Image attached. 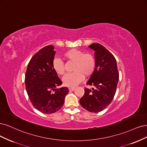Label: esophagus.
Wrapping results in <instances>:
<instances>
[{
  "instance_id": "obj_1",
  "label": "esophagus",
  "mask_w": 147,
  "mask_h": 147,
  "mask_svg": "<svg viewBox=\"0 0 147 147\" xmlns=\"http://www.w3.org/2000/svg\"><path fill=\"white\" fill-rule=\"evenodd\" d=\"M74 90H75L74 87H70V88H69V91H74Z\"/></svg>"
}]
</instances>
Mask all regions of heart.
I'll return each instance as SVG.
<instances>
[{
    "label": "heart",
    "instance_id": "heart-1",
    "mask_svg": "<svg viewBox=\"0 0 147 147\" xmlns=\"http://www.w3.org/2000/svg\"><path fill=\"white\" fill-rule=\"evenodd\" d=\"M64 57L69 60L74 61L73 73L68 74L63 78L65 86L75 87L82 81L85 76H91L96 67V61L94 56L86 53L82 51L76 49H70L64 54ZM53 68L58 75L62 76L65 74V66L62 61L55 58L53 61Z\"/></svg>",
    "mask_w": 147,
    "mask_h": 147
}]
</instances>
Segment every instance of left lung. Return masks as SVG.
<instances>
[{
	"mask_svg": "<svg viewBox=\"0 0 147 147\" xmlns=\"http://www.w3.org/2000/svg\"><path fill=\"white\" fill-rule=\"evenodd\" d=\"M89 48L94 51L96 67L87 85L93 87L85 88L80 104L85 109L94 113L103 111L114 97L119 79L117 61L105 47L93 43Z\"/></svg>",
	"mask_w": 147,
	"mask_h": 147,
	"instance_id": "left-lung-1",
	"label": "left lung"
}]
</instances>
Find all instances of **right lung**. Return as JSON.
I'll return each instance as SVG.
<instances>
[{
  "mask_svg": "<svg viewBox=\"0 0 147 147\" xmlns=\"http://www.w3.org/2000/svg\"><path fill=\"white\" fill-rule=\"evenodd\" d=\"M53 45L41 49L32 57L25 75L26 88L34 107L46 114L59 111L63 106L67 87L57 88L62 82L53 68L55 51Z\"/></svg>",
  "mask_w": 147,
  "mask_h": 147,
  "instance_id": "1",
  "label": "right lung"
}]
</instances>
